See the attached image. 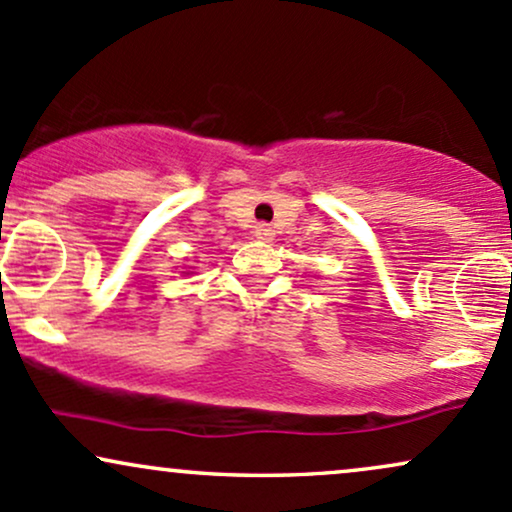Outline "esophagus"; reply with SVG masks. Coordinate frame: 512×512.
<instances>
[{"mask_svg": "<svg viewBox=\"0 0 512 512\" xmlns=\"http://www.w3.org/2000/svg\"><path fill=\"white\" fill-rule=\"evenodd\" d=\"M255 238L264 240V243H269V240L274 238V229L269 224H257L255 226Z\"/></svg>", "mask_w": 512, "mask_h": 512, "instance_id": "obj_1", "label": "esophagus"}]
</instances>
